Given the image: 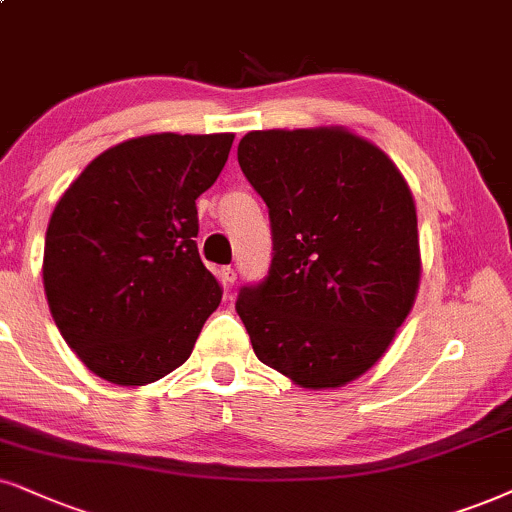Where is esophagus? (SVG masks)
Segmentation results:
<instances>
[{"mask_svg": "<svg viewBox=\"0 0 512 512\" xmlns=\"http://www.w3.org/2000/svg\"><path fill=\"white\" fill-rule=\"evenodd\" d=\"M219 276H222L224 286H234V283H236V269L222 267V271H219Z\"/></svg>", "mask_w": 512, "mask_h": 512, "instance_id": "1", "label": "esophagus"}]
</instances>
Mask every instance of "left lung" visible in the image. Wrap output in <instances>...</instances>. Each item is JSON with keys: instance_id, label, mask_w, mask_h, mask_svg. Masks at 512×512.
I'll use <instances>...</instances> for the list:
<instances>
[{"instance_id": "left-lung-1", "label": "left lung", "mask_w": 512, "mask_h": 512, "mask_svg": "<svg viewBox=\"0 0 512 512\" xmlns=\"http://www.w3.org/2000/svg\"><path fill=\"white\" fill-rule=\"evenodd\" d=\"M238 163L269 208L274 260L236 312L257 359L338 390L383 359L416 302V200L383 148L340 125L255 129Z\"/></svg>"}]
</instances>
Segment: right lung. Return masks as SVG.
<instances>
[{
  "label": "right lung",
  "mask_w": 512,
  "mask_h": 512,
  "mask_svg": "<svg viewBox=\"0 0 512 512\" xmlns=\"http://www.w3.org/2000/svg\"><path fill=\"white\" fill-rule=\"evenodd\" d=\"M234 134H144L111 146L58 198L42 281L68 347L122 387L191 357L222 302L200 262L196 198L215 184Z\"/></svg>",
  "instance_id": "1"
}]
</instances>
